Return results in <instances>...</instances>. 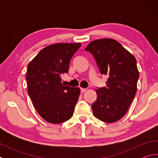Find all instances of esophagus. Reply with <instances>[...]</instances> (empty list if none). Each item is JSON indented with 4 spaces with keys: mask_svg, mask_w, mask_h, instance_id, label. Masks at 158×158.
I'll return each mask as SVG.
<instances>
[{
    "mask_svg": "<svg viewBox=\"0 0 158 158\" xmlns=\"http://www.w3.org/2000/svg\"><path fill=\"white\" fill-rule=\"evenodd\" d=\"M85 90H86V89H84V88H81V93H84Z\"/></svg>",
    "mask_w": 158,
    "mask_h": 158,
    "instance_id": "34e87169",
    "label": "esophagus"
}]
</instances>
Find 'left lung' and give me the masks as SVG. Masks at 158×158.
<instances>
[{
  "mask_svg": "<svg viewBox=\"0 0 158 158\" xmlns=\"http://www.w3.org/2000/svg\"><path fill=\"white\" fill-rule=\"evenodd\" d=\"M85 50L93 56L100 74L109 77L106 86L95 90L97 100L92 105L93 114L105 123L118 121L126 114L137 92L139 77L137 60L113 39L96 40Z\"/></svg>",
  "mask_w": 158,
  "mask_h": 158,
  "instance_id": "1",
  "label": "left lung"
}]
</instances>
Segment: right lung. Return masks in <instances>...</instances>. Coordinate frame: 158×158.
<instances>
[{"label": "right lung", "mask_w": 158, "mask_h": 158, "mask_svg": "<svg viewBox=\"0 0 158 158\" xmlns=\"http://www.w3.org/2000/svg\"><path fill=\"white\" fill-rule=\"evenodd\" d=\"M80 43H58L39 52L28 65V93L35 108L50 123L65 122L73 116L80 94L79 88L65 85L61 76L68 73Z\"/></svg>", "instance_id": "right-lung-1"}]
</instances>
